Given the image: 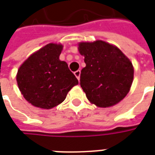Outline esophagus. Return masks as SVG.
<instances>
[{
    "instance_id": "34e87169",
    "label": "esophagus",
    "mask_w": 155,
    "mask_h": 155,
    "mask_svg": "<svg viewBox=\"0 0 155 155\" xmlns=\"http://www.w3.org/2000/svg\"><path fill=\"white\" fill-rule=\"evenodd\" d=\"M74 75H75V77L77 78L78 80L80 81V76H81V71L80 70H78V71H76L74 73Z\"/></svg>"
}]
</instances>
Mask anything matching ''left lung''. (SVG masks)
<instances>
[{
	"label": "left lung",
	"mask_w": 155,
	"mask_h": 155,
	"mask_svg": "<svg viewBox=\"0 0 155 155\" xmlns=\"http://www.w3.org/2000/svg\"><path fill=\"white\" fill-rule=\"evenodd\" d=\"M79 51L86 66L81 70V86L98 107H110L125 97L134 79L133 64L120 49L103 41L81 42Z\"/></svg>",
	"instance_id": "left-lung-1"
}]
</instances>
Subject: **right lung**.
I'll use <instances>...</instances> for the list:
<instances>
[{"instance_id": "add662e5", "label": "right lung", "mask_w": 155, "mask_h": 155, "mask_svg": "<svg viewBox=\"0 0 155 155\" xmlns=\"http://www.w3.org/2000/svg\"><path fill=\"white\" fill-rule=\"evenodd\" d=\"M61 44H50L32 54L19 68L16 81L29 103L51 109L64 101L68 92L79 84L64 61H60Z\"/></svg>"}]
</instances>
